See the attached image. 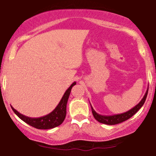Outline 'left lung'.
I'll return each instance as SVG.
<instances>
[{
	"label": "left lung",
	"mask_w": 156,
	"mask_h": 156,
	"mask_svg": "<svg viewBox=\"0 0 156 156\" xmlns=\"http://www.w3.org/2000/svg\"><path fill=\"white\" fill-rule=\"evenodd\" d=\"M148 90L149 88H147V90H146L145 95L144 96L142 100H140L139 103L137 105L134 106L133 108H132L131 109H130L129 111L126 112L122 113V114H118V115H102L98 114L95 110L94 109V108L91 106V110H92V113L94 117L95 118V119L97 121H98L100 123L105 124V125H117V124L122 123V122H125V121L127 120L130 118H131L135 113L137 112L138 110L140 109L143 106H144V103L146 101V97H147L148 94Z\"/></svg>",
	"instance_id": "8db88e82"
}]
</instances>
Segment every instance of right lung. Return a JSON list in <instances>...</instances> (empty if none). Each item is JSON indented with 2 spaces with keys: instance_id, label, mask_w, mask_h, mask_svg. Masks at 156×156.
I'll return each mask as SVG.
<instances>
[{
  "instance_id": "1",
  "label": "right lung",
  "mask_w": 156,
  "mask_h": 156,
  "mask_svg": "<svg viewBox=\"0 0 156 156\" xmlns=\"http://www.w3.org/2000/svg\"><path fill=\"white\" fill-rule=\"evenodd\" d=\"M75 84H76L75 81L71 84L70 87L66 90L64 95L62 96V99H61L60 102L57 105V106L53 109V111H52L47 115L42 116L40 118L28 117V116H26L19 112L12 106H11V108H12V111L15 112V114L21 120H23V122H25L31 126L35 127L37 129H44V130L53 128V127L60 125L63 122L66 115V105L69 95H70L71 90Z\"/></svg>"
}]
</instances>
